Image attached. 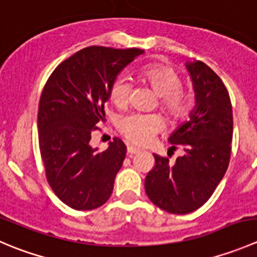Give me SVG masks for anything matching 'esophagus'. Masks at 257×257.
<instances>
[{"label": "esophagus", "instance_id": "34e87169", "mask_svg": "<svg viewBox=\"0 0 257 257\" xmlns=\"http://www.w3.org/2000/svg\"><path fill=\"white\" fill-rule=\"evenodd\" d=\"M126 151H128L129 156H133V154L139 153V152H141V149L136 148V147H133V146H128V148H126Z\"/></svg>", "mask_w": 257, "mask_h": 257}]
</instances>
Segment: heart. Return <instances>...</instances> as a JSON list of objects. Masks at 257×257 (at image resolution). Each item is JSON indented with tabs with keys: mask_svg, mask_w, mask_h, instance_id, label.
I'll use <instances>...</instances> for the list:
<instances>
[{
	"mask_svg": "<svg viewBox=\"0 0 257 257\" xmlns=\"http://www.w3.org/2000/svg\"><path fill=\"white\" fill-rule=\"evenodd\" d=\"M139 79L161 96V108L171 118L178 119L188 109V95L181 90L182 81L173 69L161 64H151L139 71ZM131 83L119 76L111 84L109 98L119 108L126 105ZM162 128V120L153 114H132L120 120L119 129L129 142L138 146L148 144Z\"/></svg>",
	"mask_w": 257,
	"mask_h": 257,
	"instance_id": "b5f03b06",
	"label": "heart"
}]
</instances>
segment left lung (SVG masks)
Listing matches in <instances>:
<instances>
[{"instance_id":"obj_1","label":"left lung","mask_w":257,"mask_h":257,"mask_svg":"<svg viewBox=\"0 0 257 257\" xmlns=\"http://www.w3.org/2000/svg\"><path fill=\"white\" fill-rule=\"evenodd\" d=\"M184 66L193 85L195 106L189 120L168 138L171 144H181L184 153L174 164L153 154L156 166L144 183L149 200L176 215L197 210L212 196L227 171L233 131L232 106L222 80L198 60L186 61Z\"/></svg>"}]
</instances>
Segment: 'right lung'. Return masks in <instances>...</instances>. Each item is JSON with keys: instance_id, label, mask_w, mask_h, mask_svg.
I'll return each instance as SVG.
<instances>
[{"instance_id": "add662e5", "label": "right lung", "mask_w": 257, "mask_h": 257, "mask_svg": "<svg viewBox=\"0 0 257 257\" xmlns=\"http://www.w3.org/2000/svg\"><path fill=\"white\" fill-rule=\"evenodd\" d=\"M143 54L141 49L85 47L62 61L42 90L37 131L46 178L55 195L74 210H94L111 196L126 147L113 138L99 152L90 144L91 133L105 120L111 84Z\"/></svg>"}]
</instances>
